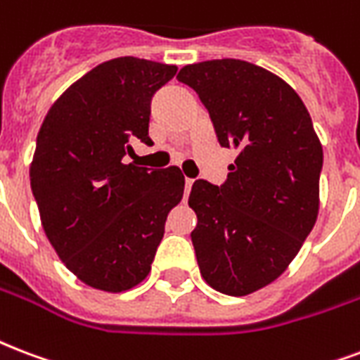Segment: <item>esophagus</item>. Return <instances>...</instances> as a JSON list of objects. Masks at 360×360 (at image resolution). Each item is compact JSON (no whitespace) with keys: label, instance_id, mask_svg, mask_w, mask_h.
<instances>
[{"label":"esophagus","instance_id":"1","mask_svg":"<svg viewBox=\"0 0 360 360\" xmlns=\"http://www.w3.org/2000/svg\"><path fill=\"white\" fill-rule=\"evenodd\" d=\"M192 183H194V179H188V177H186L185 179V196H188V192H191V188H192Z\"/></svg>","mask_w":360,"mask_h":360}]
</instances>
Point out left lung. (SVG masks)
Wrapping results in <instances>:
<instances>
[{
    "label": "left lung",
    "mask_w": 360,
    "mask_h": 360,
    "mask_svg": "<svg viewBox=\"0 0 360 360\" xmlns=\"http://www.w3.org/2000/svg\"><path fill=\"white\" fill-rule=\"evenodd\" d=\"M177 81L198 94L221 147L238 153L223 185H192L200 274L219 292L251 295L287 270L314 229L323 147L300 96L260 65L207 60Z\"/></svg>",
    "instance_id": "1"
}]
</instances>
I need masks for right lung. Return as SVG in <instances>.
Returning a JSON list of instances; mask_svg holds the SVG:
<instances>
[{
    "label": "right lung",
    "instance_id": "obj_1",
    "mask_svg": "<svg viewBox=\"0 0 360 360\" xmlns=\"http://www.w3.org/2000/svg\"><path fill=\"white\" fill-rule=\"evenodd\" d=\"M175 65L122 56L96 65L49 109L30 168L49 241L82 283L122 292L150 271L168 213L179 204V168L126 164L131 143L153 145L150 98Z\"/></svg>",
    "mask_w": 360,
    "mask_h": 360
}]
</instances>
